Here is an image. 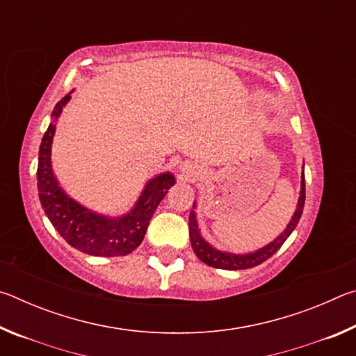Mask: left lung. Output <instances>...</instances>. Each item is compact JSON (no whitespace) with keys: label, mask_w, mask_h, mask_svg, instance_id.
Instances as JSON below:
<instances>
[{"label":"left lung","mask_w":356,"mask_h":356,"mask_svg":"<svg viewBox=\"0 0 356 356\" xmlns=\"http://www.w3.org/2000/svg\"><path fill=\"white\" fill-rule=\"evenodd\" d=\"M305 177L301 176V190H300V197H298V206L295 213L292 216L291 222H289L286 231L281 234L280 237H276L272 243H268L267 246H264L256 252H251V254H231V252H222L218 251L210 246L206 240L201 237L200 229H197V222H196V215L195 212H190V218H188V229H190V242L193 246V251L196 252V256L201 259L204 264L210 265V267L215 268H222V270H243V268H251L256 267V265L262 264L264 261H267L268 257H272L276 251H278L282 243L286 242L287 237L291 236L292 231L297 226V222L300 220L301 213H303V207H305ZM193 209H195V204H193Z\"/></svg>","instance_id":"1"}]
</instances>
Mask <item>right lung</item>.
<instances>
[{
	"label": "right lung",
	"mask_w": 356,
	"mask_h": 356,
	"mask_svg": "<svg viewBox=\"0 0 356 356\" xmlns=\"http://www.w3.org/2000/svg\"><path fill=\"white\" fill-rule=\"evenodd\" d=\"M69 99L70 95L67 94L58 102L51 113L53 119L59 118L63 106L67 104ZM55 129L56 125L51 122L42 138L38 165L39 200L48 220L65 242L81 252L102 257L127 256L143 242L155 209L159 207L160 201L176 182V179L172 174L165 172L150 180L134 210L120 218H108L89 212L80 204L72 201L59 188L53 176L50 154Z\"/></svg>",
	"instance_id": "right-lung-1"
}]
</instances>
